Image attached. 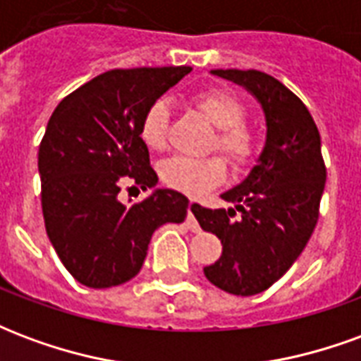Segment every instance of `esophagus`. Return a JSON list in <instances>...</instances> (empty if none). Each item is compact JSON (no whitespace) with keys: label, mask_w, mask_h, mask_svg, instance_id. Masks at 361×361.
<instances>
[{"label":"esophagus","mask_w":361,"mask_h":361,"mask_svg":"<svg viewBox=\"0 0 361 361\" xmlns=\"http://www.w3.org/2000/svg\"><path fill=\"white\" fill-rule=\"evenodd\" d=\"M199 209V204L197 203H189L188 207V226L193 230V232H199V224H197V219H195V211Z\"/></svg>","instance_id":"1"}]
</instances>
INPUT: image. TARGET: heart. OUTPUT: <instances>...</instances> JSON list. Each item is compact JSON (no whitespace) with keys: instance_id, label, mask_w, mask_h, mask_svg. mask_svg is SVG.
Instances as JSON below:
<instances>
[{"instance_id":"heart-1","label":"heart","mask_w":361,"mask_h":361,"mask_svg":"<svg viewBox=\"0 0 361 361\" xmlns=\"http://www.w3.org/2000/svg\"><path fill=\"white\" fill-rule=\"evenodd\" d=\"M191 102L212 126L219 127L212 149L220 150L228 164L235 172L247 170L259 157L261 139L251 126H247V108L235 96L224 90H197ZM170 106L164 98H158L145 110L139 126L142 142L152 150H162L168 145L170 131ZM160 178L168 188L185 195L197 197L209 191L226 178V164L220 157L191 158L172 157L160 166Z\"/></svg>"}]
</instances>
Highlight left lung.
<instances>
[{
	"label": "left lung",
	"instance_id": "8db88e82",
	"mask_svg": "<svg viewBox=\"0 0 361 361\" xmlns=\"http://www.w3.org/2000/svg\"><path fill=\"white\" fill-rule=\"evenodd\" d=\"M212 73L255 94L265 110L267 145L250 176L222 193L235 209L199 204L195 211L201 228L222 243L219 261L203 271L228 294L255 295L294 265L317 226L326 181L321 135L305 104L271 75L257 69Z\"/></svg>",
	"mask_w": 361,
	"mask_h": 361
}]
</instances>
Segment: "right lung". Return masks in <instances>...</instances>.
Segmentation results:
<instances>
[{
    "instance_id": "obj_1",
    "label": "right lung",
    "mask_w": 361,
    "mask_h": 361,
    "mask_svg": "<svg viewBox=\"0 0 361 361\" xmlns=\"http://www.w3.org/2000/svg\"><path fill=\"white\" fill-rule=\"evenodd\" d=\"M189 71L111 69L67 94L51 114L38 149L44 226L63 267L85 286L133 279L154 230L188 216V197L173 189H157L133 204L121 203L119 193L129 181L157 185L141 118Z\"/></svg>"
}]
</instances>
